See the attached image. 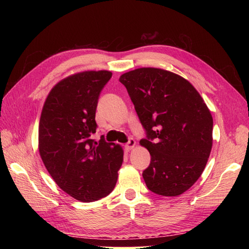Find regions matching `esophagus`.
<instances>
[{
  "mask_svg": "<svg viewBox=\"0 0 249 249\" xmlns=\"http://www.w3.org/2000/svg\"><path fill=\"white\" fill-rule=\"evenodd\" d=\"M135 145H136L135 139H134V138H129L128 142H127V143H126L125 146H126V149H127V150H131Z\"/></svg>",
  "mask_w": 249,
  "mask_h": 249,
  "instance_id": "1",
  "label": "esophagus"
}]
</instances>
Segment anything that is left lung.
Masks as SVG:
<instances>
[{
	"label": "left lung",
	"instance_id": "obj_1",
	"mask_svg": "<svg viewBox=\"0 0 249 249\" xmlns=\"http://www.w3.org/2000/svg\"><path fill=\"white\" fill-rule=\"evenodd\" d=\"M124 84L146 131L140 144L151 162L142 173L151 192L182 195L202 174L213 144V118L186 79L160 68L123 73Z\"/></svg>",
	"mask_w": 249,
	"mask_h": 249
}]
</instances>
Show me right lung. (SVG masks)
I'll use <instances>...</instances> for the list:
<instances>
[{
    "mask_svg": "<svg viewBox=\"0 0 249 249\" xmlns=\"http://www.w3.org/2000/svg\"><path fill=\"white\" fill-rule=\"evenodd\" d=\"M112 72L89 71L71 75L52 88L41 111L38 150L52 178L62 190L82 202L112 192L123 162V150L97 142L95 113L103 88Z\"/></svg>",
    "mask_w": 249,
    "mask_h": 249,
    "instance_id": "right-lung-1",
    "label": "right lung"
}]
</instances>
